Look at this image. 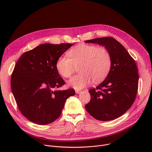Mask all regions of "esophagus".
Here are the masks:
<instances>
[{
    "mask_svg": "<svg viewBox=\"0 0 152 152\" xmlns=\"http://www.w3.org/2000/svg\"><path fill=\"white\" fill-rule=\"evenodd\" d=\"M75 93H76V94H80V93H82V91H81L80 90H75Z\"/></svg>",
    "mask_w": 152,
    "mask_h": 152,
    "instance_id": "1",
    "label": "esophagus"
}]
</instances>
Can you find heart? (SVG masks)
I'll return each instance as SVG.
<instances>
[{
    "label": "heart",
    "instance_id": "obj_1",
    "mask_svg": "<svg viewBox=\"0 0 152 152\" xmlns=\"http://www.w3.org/2000/svg\"><path fill=\"white\" fill-rule=\"evenodd\" d=\"M67 56H61L56 62L58 73L64 77H70L79 66L80 72L72 77L68 85L76 90L88 86L94 80L102 81L109 73L111 66L110 53L104 47L80 44L71 49Z\"/></svg>",
    "mask_w": 152,
    "mask_h": 152
}]
</instances>
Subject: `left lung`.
Returning <instances> with one entry per match:
<instances>
[{"label":"left lung","instance_id":"obj_1","mask_svg":"<svg viewBox=\"0 0 152 152\" xmlns=\"http://www.w3.org/2000/svg\"><path fill=\"white\" fill-rule=\"evenodd\" d=\"M104 46L111 58L110 70L96 88L89 90L90 102L85 109L100 121L115 120L123 115L134 103L139 76L134 59L113 37L97 38L85 41Z\"/></svg>","mask_w":152,"mask_h":152}]
</instances>
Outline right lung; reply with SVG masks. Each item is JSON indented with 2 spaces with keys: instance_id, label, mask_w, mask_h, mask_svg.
I'll return each instance as SVG.
<instances>
[{
  "instance_id": "add662e5",
  "label": "right lung",
  "mask_w": 152,
  "mask_h": 152,
  "mask_svg": "<svg viewBox=\"0 0 152 152\" xmlns=\"http://www.w3.org/2000/svg\"><path fill=\"white\" fill-rule=\"evenodd\" d=\"M73 44H41L25 52L13 70L11 86L20 112L31 121L45 125L61 115L66 100L75 90H56L65 84L56 68L59 57Z\"/></svg>"
}]
</instances>
